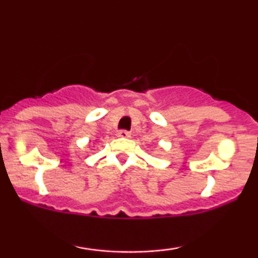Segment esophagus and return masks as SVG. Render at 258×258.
Instances as JSON below:
<instances>
[{
    "mask_svg": "<svg viewBox=\"0 0 258 258\" xmlns=\"http://www.w3.org/2000/svg\"><path fill=\"white\" fill-rule=\"evenodd\" d=\"M117 136H119V137H122V138H130L131 137V133H130L128 131H120L119 133H117Z\"/></svg>",
    "mask_w": 258,
    "mask_h": 258,
    "instance_id": "obj_1",
    "label": "esophagus"
}]
</instances>
